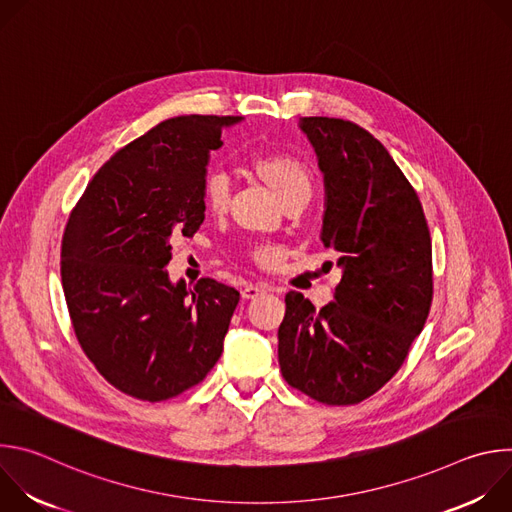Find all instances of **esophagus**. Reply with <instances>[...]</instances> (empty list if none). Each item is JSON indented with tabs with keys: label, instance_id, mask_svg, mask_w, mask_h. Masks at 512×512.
Instances as JSON below:
<instances>
[{
	"label": "esophagus",
	"instance_id": "34e87169",
	"mask_svg": "<svg viewBox=\"0 0 512 512\" xmlns=\"http://www.w3.org/2000/svg\"><path fill=\"white\" fill-rule=\"evenodd\" d=\"M267 291V287L265 285H245L243 287V291H241V296H243V300H255V298H259L261 294H265Z\"/></svg>",
	"mask_w": 512,
	"mask_h": 512
}]
</instances>
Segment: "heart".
Segmentation results:
<instances>
[{
	"instance_id": "1",
	"label": "heart",
	"mask_w": 512,
	"mask_h": 512,
	"mask_svg": "<svg viewBox=\"0 0 512 512\" xmlns=\"http://www.w3.org/2000/svg\"><path fill=\"white\" fill-rule=\"evenodd\" d=\"M251 170L259 180H263L273 194L283 202H291L296 198H310L312 194V174L308 166L289 154H259L251 160ZM204 206L208 212L221 216L229 208L231 188L225 176L212 174L204 182ZM281 259L279 249H261L257 253V261L261 265H275Z\"/></svg>"
}]
</instances>
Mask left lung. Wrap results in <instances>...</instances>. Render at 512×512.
<instances>
[{
  "instance_id": "8db88e82",
  "label": "left lung",
  "mask_w": 512,
  "mask_h": 512,
  "mask_svg": "<svg viewBox=\"0 0 512 512\" xmlns=\"http://www.w3.org/2000/svg\"><path fill=\"white\" fill-rule=\"evenodd\" d=\"M298 125L324 176L320 239L338 253L342 279L320 312L298 291L285 296L279 367L308 397L352 405L399 371L425 326L431 239L413 186L379 139L344 119Z\"/></svg>"
}]
</instances>
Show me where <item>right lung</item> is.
I'll use <instances>...</instances> for the list:
<instances>
[{
  "mask_svg": "<svg viewBox=\"0 0 512 512\" xmlns=\"http://www.w3.org/2000/svg\"><path fill=\"white\" fill-rule=\"evenodd\" d=\"M243 117L184 115L125 145L89 182L62 237V289L81 348L121 393L164 401L223 354L239 291L170 279L172 241L204 221L210 152Z\"/></svg>",
  "mask_w": 512,
  "mask_h": 512,
  "instance_id": "1",
  "label": "right lung"
}]
</instances>
